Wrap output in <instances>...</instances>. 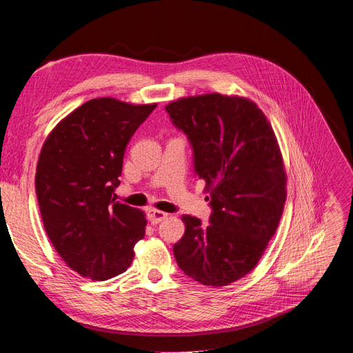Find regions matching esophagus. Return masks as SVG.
<instances>
[{"label": "esophagus", "mask_w": 353, "mask_h": 353, "mask_svg": "<svg viewBox=\"0 0 353 353\" xmlns=\"http://www.w3.org/2000/svg\"><path fill=\"white\" fill-rule=\"evenodd\" d=\"M167 213H164V212H161V210H155V209H149L148 210V219L150 221V223L152 225H157V223H159L161 221H164L165 218H167Z\"/></svg>", "instance_id": "1"}]
</instances>
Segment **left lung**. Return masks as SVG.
<instances>
[{"label":"left lung","instance_id":"8db88e82","mask_svg":"<svg viewBox=\"0 0 353 353\" xmlns=\"http://www.w3.org/2000/svg\"><path fill=\"white\" fill-rule=\"evenodd\" d=\"M192 148L194 171L205 182L209 227L183 214L177 265L198 283L227 286L255 268L279 227L286 176L276 135L255 103L207 94L165 107Z\"/></svg>","mask_w":353,"mask_h":353}]
</instances>
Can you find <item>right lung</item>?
I'll list each match as a JSON object with an SVG mask.
<instances>
[{
    "label": "right lung",
    "instance_id": "obj_1",
    "mask_svg": "<svg viewBox=\"0 0 353 353\" xmlns=\"http://www.w3.org/2000/svg\"><path fill=\"white\" fill-rule=\"evenodd\" d=\"M155 107L90 99L43 144L35 173L41 221L59 256L80 276L107 280L123 273L144 237V213L114 201V188L126 144Z\"/></svg>",
    "mask_w": 353,
    "mask_h": 353
}]
</instances>
